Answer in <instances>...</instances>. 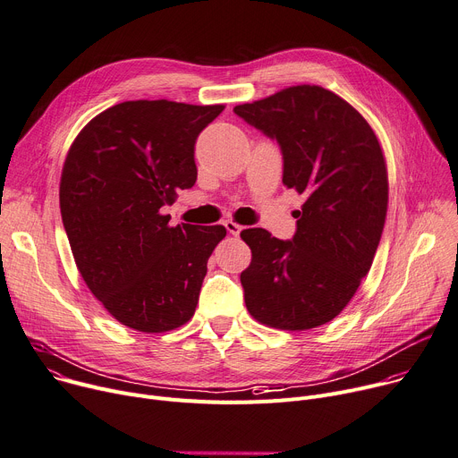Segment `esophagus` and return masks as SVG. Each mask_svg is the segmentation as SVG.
I'll return each mask as SVG.
<instances>
[{"label":"esophagus","mask_w":458,"mask_h":458,"mask_svg":"<svg viewBox=\"0 0 458 458\" xmlns=\"http://www.w3.org/2000/svg\"><path fill=\"white\" fill-rule=\"evenodd\" d=\"M225 229L233 234V236H238L240 233H242V225H238V224H234V222H225Z\"/></svg>","instance_id":"34e87169"}]
</instances>
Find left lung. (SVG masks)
<instances>
[{"instance_id":"8db88e82","label":"left lung","mask_w":458,"mask_h":458,"mask_svg":"<svg viewBox=\"0 0 458 458\" xmlns=\"http://www.w3.org/2000/svg\"><path fill=\"white\" fill-rule=\"evenodd\" d=\"M233 112L276 140L283 183L306 198L292 240L242 231L253 253L240 275L245 306L271 328L321 327L354 297L383 233L389 183L377 137L321 86H292Z\"/></svg>"}]
</instances>
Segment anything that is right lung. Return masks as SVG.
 I'll return each mask as SVG.
<instances>
[{"mask_svg":"<svg viewBox=\"0 0 458 458\" xmlns=\"http://www.w3.org/2000/svg\"><path fill=\"white\" fill-rule=\"evenodd\" d=\"M222 104L128 100L91 119L67 152L60 213L91 293L128 328L159 334L196 310L224 225H175L163 215L196 183L194 145Z\"/></svg>","mask_w":458,"mask_h":458,"instance_id":"obj_1","label":"right lung"}]
</instances>
